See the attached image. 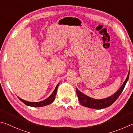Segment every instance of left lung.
<instances>
[{"instance_id":"obj_1","label":"left lung","mask_w":133,"mask_h":133,"mask_svg":"<svg viewBox=\"0 0 133 133\" xmlns=\"http://www.w3.org/2000/svg\"><path fill=\"white\" fill-rule=\"evenodd\" d=\"M130 75V71L129 72L126 79H125L124 83L121 86L117 92L113 95L109 96L106 98L102 99H96L92 98V97H89L87 95L82 94V92H80L77 88L76 89V95L78 97V101L79 103L82 104L83 106L87 107V108L95 109H102L108 108V107L111 105L117 99L118 96H120V94H122L123 89L126 84L127 82L129 80Z\"/></svg>"}]
</instances>
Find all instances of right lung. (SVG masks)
Listing matches in <instances>:
<instances>
[{
    "mask_svg": "<svg viewBox=\"0 0 133 133\" xmlns=\"http://www.w3.org/2000/svg\"><path fill=\"white\" fill-rule=\"evenodd\" d=\"M59 83H58V85H57V87H55L54 90L53 92L52 93V94H51L50 96L48 97V98H46V99L44 100V101H43L37 102H28V101H24V100L20 98L19 97H18V99H19L23 103H24L25 105L37 108V107H43V106L48 105V104L52 103L54 102V101L55 100V97L56 96V94H57V89H58V86H59Z\"/></svg>",
    "mask_w": 133,
    "mask_h": 133,
    "instance_id": "1",
    "label": "right lung"
}]
</instances>
